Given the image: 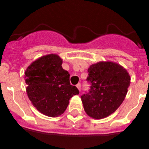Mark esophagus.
Wrapping results in <instances>:
<instances>
[{"label": "esophagus", "instance_id": "1", "mask_svg": "<svg viewBox=\"0 0 149 149\" xmlns=\"http://www.w3.org/2000/svg\"><path fill=\"white\" fill-rule=\"evenodd\" d=\"M76 87H77L78 89H79V91H81V84H78L77 85H76Z\"/></svg>", "mask_w": 149, "mask_h": 149}]
</instances>
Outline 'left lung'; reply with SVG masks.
I'll return each mask as SVG.
<instances>
[{"label":"left lung","instance_id":"8db88e82","mask_svg":"<svg viewBox=\"0 0 149 149\" xmlns=\"http://www.w3.org/2000/svg\"><path fill=\"white\" fill-rule=\"evenodd\" d=\"M88 93L81 97L86 113L94 119L107 118L124 101L130 76L124 67L112 61H100L88 68Z\"/></svg>","mask_w":149,"mask_h":149}]
</instances>
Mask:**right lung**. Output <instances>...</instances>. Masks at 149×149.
Segmentation results:
<instances>
[{
  "mask_svg": "<svg viewBox=\"0 0 149 149\" xmlns=\"http://www.w3.org/2000/svg\"><path fill=\"white\" fill-rule=\"evenodd\" d=\"M62 63L59 55L49 54L31 63L25 71L29 99L39 112L51 118L62 115L70 99L79 94L78 88L70 85V74Z\"/></svg>",
  "mask_w": 149,
  "mask_h": 149,
  "instance_id": "add662e5",
  "label": "right lung"
}]
</instances>
